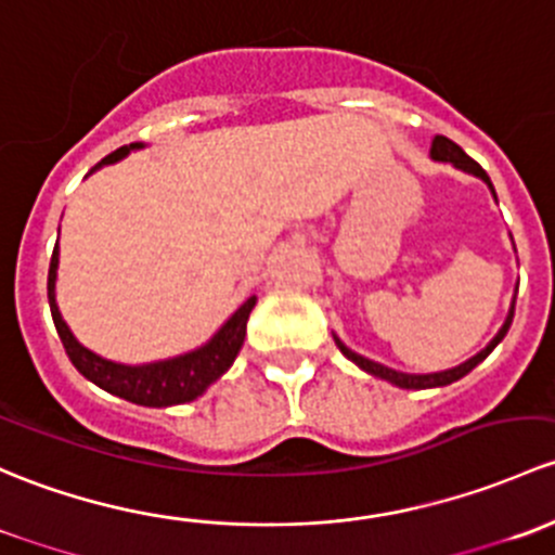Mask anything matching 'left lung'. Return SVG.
<instances>
[{"mask_svg": "<svg viewBox=\"0 0 555 555\" xmlns=\"http://www.w3.org/2000/svg\"><path fill=\"white\" fill-rule=\"evenodd\" d=\"M430 157H433V159H438V163H451V165H454V168L465 170V173L478 176V179H481L483 184L489 186L491 194H494V186H491V181H489L487 170H483L481 165L476 163V159L467 157V154L462 152V146H456L454 141L447 139V135H436V139H433ZM494 199H496V194H494ZM513 310H516V299H513L511 312H507V318H505V323H502V328L496 331L494 339H491L489 345L483 347L481 352H478V356H473L470 361H465V363L454 365V369L436 371V374H403V371L387 369V365H382V363H376V361H369V358H363V356H358V352H352L350 347L345 345V341H339V336H334V339H336V347H339V350H341V356H345L347 361H352L356 365H361V369L365 371V374L379 376V379L390 382V385L403 387V390H427V387H443V385H451V382H456V379H462V376H465V374H470V371L476 369L478 363L487 361L489 352L494 350V347L500 345L502 339H505L507 328H511V323H513Z\"/></svg>", "mask_w": 555, "mask_h": 555, "instance_id": "obj_1", "label": "left lung"}]
</instances>
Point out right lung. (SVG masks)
I'll use <instances>...</instances> for the list:
<instances>
[{"label": "right lung", "instance_id": "right-lung-1", "mask_svg": "<svg viewBox=\"0 0 555 555\" xmlns=\"http://www.w3.org/2000/svg\"><path fill=\"white\" fill-rule=\"evenodd\" d=\"M144 144H130L119 146L117 152L106 154L93 170H99L101 165H112L117 159L128 157L133 150H141ZM90 170V173H93ZM55 278H59V243H55L53 259H50V272H48V299H50V312H53L55 331H59L61 341H64V350L68 361L74 363V369L90 379L93 385H99L101 390L112 392V396L125 398L130 403L139 405H152V409H163V405H176V403H190L197 396H203L232 363H235L240 347L245 339V323H248L250 310L256 307V296H250L248 301L237 307L232 312V318L205 341L197 350L184 352V356L168 358V361H154L144 365H125L106 361V358L95 356L88 347L79 345L74 339L72 328L66 325V320L61 318L59 301H55Z\"/></svg>", "mask_w": 555, "mask_h": 555}]
</instances>
